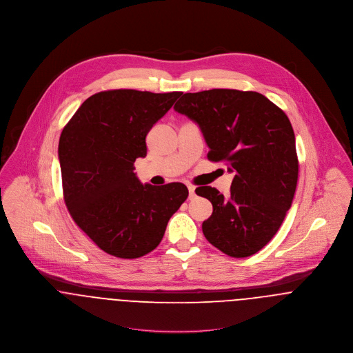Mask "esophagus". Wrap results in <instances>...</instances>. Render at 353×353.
<instances>
[{"label":"esophagus","mask_w":353,"mask_h":353,"mask_svg":"<svg viewBox=\"0 0 353 353\" xmlns=\"http://www.w3.org/2000/svg\"><path fill=\"white\" fill-rule=\"evenodd\" d=\"M188 189H189V199H194V196H196V188L193 186V185H189L188 186Z\"/></svg>","instance_id":"34e87169"}]
</instances>
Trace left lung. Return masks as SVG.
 Returning a JSON list of instances; mask_svg holds the SVG:
<instances>
[{
	"label": "left lung",
	"instance_id": "1",
	"mask_svg": "<svg viewBox=\"0 0 353 353\" xmlns=\"http://www.w3.org/2000/svg\"><path fill=\"white\" fill-rule=\"evenodd\" d=\"M174 108L200 125L208 159L235 174L228 197L210 186L196 189L213 205L202 223L206 241L234 258L259 252L281 227L298 185L288 117L262 94L238 90L185 94Z\"/></svg>",
	"mask_w": 353,
	"mask_h": 353
}]
</instances>
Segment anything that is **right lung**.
<instances>
[{"label": "right lung", "mask_w": 353, "mask_h": 353, "mask_svg": "<svg viewBox=\"0 0 353 353\" xmlns=\"http://www.w3.org/2000/svg\"><path fill=\"white\" fill-rule=\"evenodd\" d=\"M182 92L101 91L65 125L58 145L62 192L74 223L103 252L140 258L163 239L170 217L186 201L181 182L141 185L137 157L145 137Z\"/></svg>", "instance_id": "add662e5"}]
</instances>
